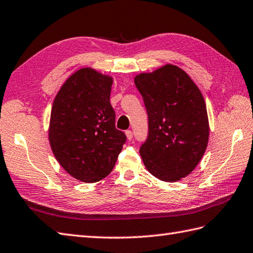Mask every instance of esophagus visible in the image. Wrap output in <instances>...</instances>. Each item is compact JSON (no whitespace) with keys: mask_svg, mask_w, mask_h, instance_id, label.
Masks as SVG:
<instances>
[{"mask_svg":"<svg viewBox=\"0 0 253 253\" xmlns=\"http://www.w3.org/2000/svg\"><path fill=\"white\" fill-rule=\"evenodd\" d=\"M125 135H126L128 140H131V139H132V131L131 130H126Z\"/></svg>","mask_w":253,"mask_h":253,"instance_id":"esophagus-1","label":"esophagus"}]
</instances>
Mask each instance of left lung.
<instances>
[{
	"label": "left lung",
	"instance_id": "left-lung-1",
	"mask_svg": "<svg viewBox=\"0 0 253 253\" xmlns=\"http://www.w3.org/2000/svg\"><path fill=\"white\" fill-rule=\"evenodd\" d=\"M149 118L139 150L146 169L166 182L180 180L200 162L209 142V118L200 89L184 69L165 64L133 79Z\"/></svg>",
	"mask_w": 253,
	"mask_h": 253
}]
</instances>
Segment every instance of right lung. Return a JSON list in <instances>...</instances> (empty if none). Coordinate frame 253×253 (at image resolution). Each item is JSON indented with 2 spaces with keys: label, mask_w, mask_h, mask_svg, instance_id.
I'll use <instances>...</instances> for the list:
<instances>
[{
  "label": "right lung",
  "mask_w": 253,
  "mask_h": 253,
  "mask_svg": "<svg viewBox=\"0 0 253 253\" xmlns=\"http://www.w3.org/2000/svg\"><path fill=\"white\" fill-rule=\"evenodd\" d=\"M112 84L110 75L83 67L66 79L52 104V152L69 175L89 184L111 173L126 141L115 128Z\"/></svg>",
  "instance_id": "add662e5"
}]
</instances>
